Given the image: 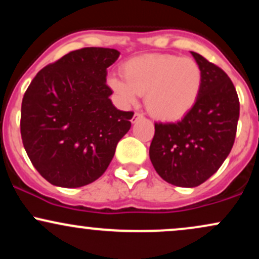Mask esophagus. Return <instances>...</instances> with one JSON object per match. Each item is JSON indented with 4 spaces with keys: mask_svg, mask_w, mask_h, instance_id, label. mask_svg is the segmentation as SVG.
Masks as SVG:
<instances>
[{
    "mask_svg": "<svg viewBox=\"0 0 259 259\" xmlns=\"http://www.w3.org/2000/svg\"><path fill=\"white\" fill-rule=\"evenodd\" d=\"M142 117H144V115H142L141 113L135 112V114H134L132 121H133V123H136V121H138V119H140V118H142Z\"/></svg>",
    "mask_w": 259,
    "mask_h": 259,
    "instance_id": "1",
    "label": "esophagus"
}]
</instances>
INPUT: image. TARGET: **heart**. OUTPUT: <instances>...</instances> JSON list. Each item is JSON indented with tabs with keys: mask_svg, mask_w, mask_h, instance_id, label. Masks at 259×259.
Segmentation results:
<instances>
[{
	"mask_svg": "<svg viewBox=\"0 0 259 259\" xmlns=\"http://www.w3.org/2000/svg\"><path fill=\"white\" fill-rule=\"evenodd\" d=\"M124 79L112 75L108 86L124 107L136 106L140 95H146L147 111L165 121L179 120L198 101L203 73L192 58L175 55H145L127 61Z\"/></svg>",
	"mask_w": 259,
	"mask_h": 259,
	"instance_id": "b5f03b06",
	"label": "heart"
}]
</instances>
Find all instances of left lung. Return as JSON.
Returning <instances> with one entry per match:
<instances>
[{
    "mask_svg": "<svg viewBox=\"0 0 259 259\" xmlns=\"http://www.w3.org/2000/svg\"><path fill=\"white\" fill-rule=\"evenodd\" d=\"M203 73L198 101L177 123H156L150 159L163 180L195 187L221 168L233 148L240 115L235 86L224 70L196 52Z\"/></svg>",
    "mask_w": 259,
    "mask_h": 259,
    "instance_id": "8db88e82",
    "label": "left lung"
}]
</instances>
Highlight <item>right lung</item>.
I'll return each instance as SVG.
<instances>
[{
    "label": "right lung",
    "mask_w": 259,
    "mask_h": 259,
    "mask_svg": "<svg viewBox=\"0 0 259 259\" xmlns=\"http://www.w3.org/2000/svg\"><path fill=\"white\" fill-rule=\"evenodd\" d=\"M120 52L86 47L36 74L22 102L20 134L32 165L52 185L85 186L106 171L133 112L115 108L107 68Z\"/></svg>",
    "instance_id": "right-lung-1"
}]
</instances>
